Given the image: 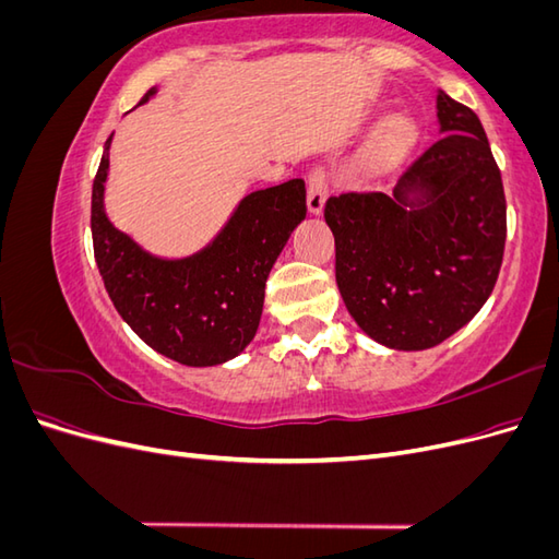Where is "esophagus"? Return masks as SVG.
Returning a JSON list of instances; mask_svg holds the SVG:
<instances>
[{
  "instance_id": "34e87169",
  "label": "esophagus",
  "mask_w": 559,
  "mask_h": 559,
  "mask_svg": "<svg viewBox=\"0 0 559 559\" xmlns=\"http://www.w3.org/2000/svg\"><path fill=\"white\" fill-rule=\"evenodd\" d=\"M329 193V181H326V173L321 167H314L308 177V210L310 214H319L324 210V200Z\"/></svg>"
}]
</instances>
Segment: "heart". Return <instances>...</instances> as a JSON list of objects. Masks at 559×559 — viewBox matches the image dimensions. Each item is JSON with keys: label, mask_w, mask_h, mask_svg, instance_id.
I'll list each match as a JSON object with an SVG mask.
<instances>
[{"label": "heart", "mask_w": 559, "mask_h": 559, "mask_svg": "<svg viewBox=\"0 0 559 559\" xmlns=\"http://www.w3.org/2000/svg\"><path fill=\"white\" fill-rule=\"evenodd\" d=\"M413 142V123L403 116H392L376 130L373 138H370L366 151H364V160L373 167H382L399 160L405 148Z\"/></svg>", "instance_id": "1"}]
</instances>
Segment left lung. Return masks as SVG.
Instances as JSON below:
<instances>
[{"mask_svg": "<svg viewBox=\"0 0 559 559\" xmlns=\"http://www.w3.org/2000/svg\"><path fill=\"white\" fill-rule=\"evenodd\" d=\"M441 140L394 193L331 195L335 282L354 321L392 349H429L476 317L506 245L501 173L478 116L438 91Z\"/></svg>", "mask_w": 559, "mask_h": 559, "instance_id": "1", "label": "left lung"}]
</instances>
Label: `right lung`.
Here are the masks:
<instances>
[{
  "label": "right lung",
  "instance_id": "add662e5",
  "mask_svg": "<svg viewBox=\"0 0 559 559\" xmlns=\"http://www.w3.org/2000/svg\"><path fill=\"white\" fill-rule=\"evenodd\" d=\"M109 146L111 134L93 179L91 230L114 308L151 349L183 366L238 357L257 335L270 267L306 218V181L289 179L249 193L205 249L170 261L144 251L107 218Z\"/></svg>",
  "mask_w": 559,
  "mask_h": 559
}]
</instances>
